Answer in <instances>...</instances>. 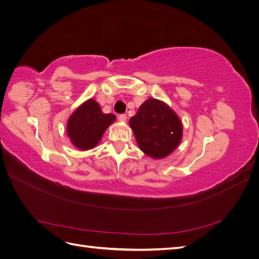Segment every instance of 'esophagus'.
I'll return each mask as SVG.
<instances>
[{
    "label": "esophagus",
    "mask_w": 259,
    "mask_h": 259,
    "mask_svg": "<svg viewBox=\"0 0 259 259\" xmlns=\"http://www.w3.org/2000/svg\"><path fill=\"white\" fill-rule=\"evenodd\" d=\"M119 120H120L121 122H125V121H126V114H120V115H119Z\"/></svg>",
    "instance_id": "obj_1"
}]
</instances>
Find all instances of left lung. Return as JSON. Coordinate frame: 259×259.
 I'll list each match as a JSON object with an SVG mask.
<instances>
[{
  "instance_id": "1",
  "label": "left lung",
  "mask_w": 259,
  "mask_h": 259,
  "mask_svg": "<svg viewBox=\"0 0 259 259\" xmlns=\"http://www.w3.org/2000/svg\"><path fill=\"white\" fill-rule=\"evenodd\" d=\"M140 150L154 160L166 158L183 139V124L167 104L149 98L130 119Z\"/></svg>"
}]
</instances>
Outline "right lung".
Returning <instances> with one entry per match:
<instances>
[{"label":"right lung","mask_w":259,"mask_h":259,"mask_svg":"<svg viewBox=\"0 0 259 259\" xmlns=\"http://www.w3.org/2000/svg\"><path fill=\"white\" fill-rule=\"evenodd\" d=\"M112 113H104L93 98L77 107L67 122V135L71 144L85 151L95 148L103 138L106 130L115 121Z\"/></svg>","instance_id":"obj_1"}]
</instances>
